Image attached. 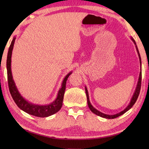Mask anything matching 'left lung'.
<instances>
[{"label":"left lung","mask_w":149,"mask_h":149,"mask_svg":"<svg viewBox=\"0 0 149 149\" xmlns=\"http://www.w3.org/2000/svg\"><path fill=\"white\" fill-rule=\"evenodd\" d=\"M131 39L132 40V42H134L135 47H136V49L138 54V56H139V59H140V68H140V75H139L138 81V83H137L136 88L134 93L133 95H132V97L131 98V100L130 101V102H129V105L125 107V109H124L123 111H120L118 113L115 114V115H107V114L103 113L102 112L99 111V110H97V109L95 108V107L92 105H91V104L90 103V99H89V95H88V90L86 88V86H85V91H86L88 107H89L91 111V112L93 113L94 114H95V115H97L98 116H99L100 117H102V118H107V119H113V118H116V117H118L120 116H121L122 115H123V114H124L125 112H127L128 110L130 109L131 107L133 106V105L136 102V101L137 100V99H138V97L139 96V94H140V89H141V57H140V52H139V51H138V47L136 45V42H135V40L133 39V38H132V37H131Z\"/></svg>","instance_id":"left-lung-1"}]
</instances>
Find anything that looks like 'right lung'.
<instances>
[{
    "label": "right lung",
    "mask_w": 149,
    "mask_h": 149,
    "mask_svg": "<svg viewBox=\"0 0 149 149\" xmlns=\"http://www.w3.org/2000/svg\"><path fill=\"white\" fill-rule=\"evenodd\" d=\"M15 39L16 37H13L11 43V45L9 46L7 57V62H6L8 86L13 99L14 100L15 102L18 106L19 108L22 111H24V112L29 114V115L38 117H42V118L51 116L59 111L60 109L61 108L63 105V97H64V93L66 88V81H67L68 77L72 74V72H70L65 77L64 79H63L62 82L61 88L58 91L56 99L52 102L49 104H47V105H38V104H35L29 102V101L27 100L26 99H24L21 95V94L17 89V86H16L13 79L11 68V56Z\"/></svg>",
    "instance_id": "1"
}]
</instances>
